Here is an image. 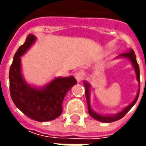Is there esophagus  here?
Wrapping results in <instances>:
<instances>
[{"instance_id": "34e87169", "label": "esophagus", "mask_w": 146, "mask_h": 146, "mask_svg": "<svg viewBox=\"0 0 146 146\" xmlns=\"http://www.w3.org/2000/svg\"><path fill=\"white\" fill-rule=\"evenodd\" d=\"M75 77H76V80L78 82H80L83 80L84 78V76H83V73L80 72V71H77L75 73Z\"/></svg>"}]
</instances>
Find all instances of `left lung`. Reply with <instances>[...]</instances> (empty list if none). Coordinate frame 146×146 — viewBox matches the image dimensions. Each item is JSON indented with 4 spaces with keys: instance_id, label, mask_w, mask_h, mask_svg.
<instances>
[{
    "instance_id": "obj_1",
    "label": "left lung",
    "mask_w": 146,
    "mask_h": 146,
    "mask_svg": "<svg viewBox=\"0 0 146 146\" xmlns=\"http://www.w3.org/2000/svg\"><path fill=\"white\" fill-rule=\"evenodd\" d=\"M119 57L127 58H128L131 61L132 66H133V67L135 69V71H136V76H137V81L140 82V69H139V66L137 64V58H136V54L134 53V51L132 49H131V50H129V52L120 54ZM84 87H85V96H86V100H87L88 102V113H89V115H91L93 119H97L98 121H101V122H103V123H111V122H115V121H117L122 119L130 110L132 109V106L136 104L138 99V97H139V93H140V90H139L137 93V97L135 98V100L129 106H127L125 109L123 110L120 113H119V114H117V115H99L98 113H95L93 110L91 109L90 101H89V93H90V89L89 88H90V85L86 81L84 82Z\"/></svg>"
}]
</instances>
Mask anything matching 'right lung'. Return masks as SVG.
<instances>
[{
  "mask_svg": "<svg viewBox=\"0 0 146 146\" xmlns=\"http://www.w3.org/2000/svg\"><path fill=\"white\" fill-rule=\"evenodd\" d=\"M36 40L28 35L25 42L18 48L9 68V92L14 105L27 117L39 122L51 121L62 112V102L68 90L76 84L75 77L56 78L43 88L28 85L21 73L20 57Z\"/></svg>",
  "mask_w": 146,
  "mask_h": 146,
  "instance_id": "obj_1",
  "label": "right lung"
}]
</instances>
